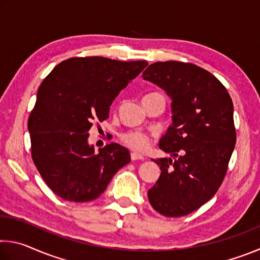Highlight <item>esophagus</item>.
I'll return each instance as SVG.
<instances>
[{
	"mask_svg": "<svg viewBox=\"0 0 260 260\" xmlns=\"http://www.w3.org/2000/svg\"><path fill=\"white\" fill-rule=\"evenodd\" d=\"M131 159L133 161L134 160H143L144 157L141 156V155H138V153H135V152H132L131 153Z\"/></svg>",
	"mask_w": 260,
	"mask_h": 260,
	"instance_id": "1",
	"label": "esophagus"
}]
</instances>
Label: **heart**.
Returning <instances> with one entry per match:
<instances>
[{"label":"heart","instance_id":"obj_1","mask_svg":"<svg viewBox=\"0 0 260 260\" xmlns=\"http://www.w3.org/2000/svg\"><path fill=\"white\" fill-rule=\"evenodd\" d=\"M155 94L147 95V96H144V98H148V96H151ZM120 140L126 147H128L131 149V150L139 152V153L147 151L151 143V136L147 133H144V132H142V131L124 132V133L120 134Z\"/></svg>","mask_w":260,"mask_h":260}]
</instances>
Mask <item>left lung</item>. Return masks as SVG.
Wrapping results in <instances>:
<instances>
[{"mask_svg": "<svg viewBox=\"0 0 260 260\" xmlns=\"http://www.w3.org/2000/svg\"><path fill=\"white\" fill-rule=\"evenodd\" d=\"M142 77L172 99L173 122L159 148L178 157L153 160L161 173L149 202L165 217H182L212 199L225 179L236 142L234 107L225 86L195 64L156 61Z\"/></svg>", "mask_w": 260, "mask_h": 260, "instance_id": "1", "label": "left lung"}]
</instances>
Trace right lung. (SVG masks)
Masks as SVG:
<instances>
[{
    "label": "right lung",
    "instance_id": "right-lung-1",
    "mask_svg": "<svg viewBox=\"0 0 260 260\" xmlns=\"http://www.w3.org/2000/svg\"><path fill=\"white\" fill-rule=\"evenodd\" d=\"M147 65V60L72 57L43 79L27 122L30 153L47 186L60 199H98L131 161L129 151L118 143L96 153L87 142L88 132L108 119L113 100Z\"/></svg>",
    "mask_w": 260,
    "mask_h": 260
}]
</instances>
